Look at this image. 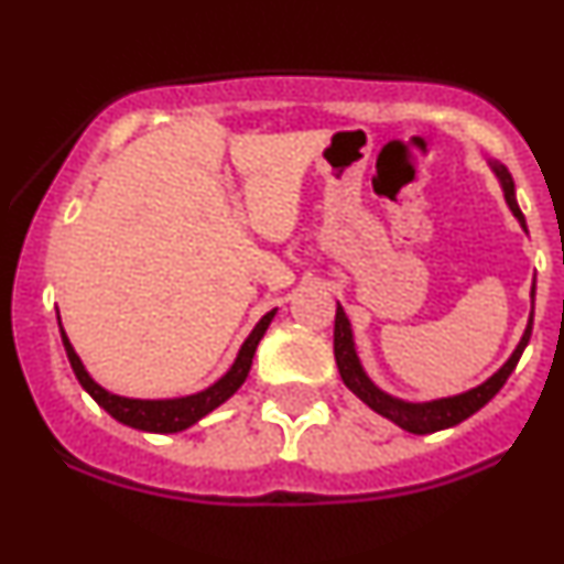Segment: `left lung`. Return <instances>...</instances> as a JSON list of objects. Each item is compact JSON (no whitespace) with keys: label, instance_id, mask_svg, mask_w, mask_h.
<instances>
[{"label":"left lung","instance_id":"1","mask_svg":"<svg viewBox=\"0 0 564 564\" xmlns=\"http://www.w3.org/2000/svg\"><path fill=\"white\" fill-rule=\"evenodd\" d=\"M490 170L498 177V183L503 187V198H507L511 215L520 219V225L525 228V217H522L520 206H517V196H514V180H511L509 170L498 161H490ZM528 230V228H525ZM530 296H535V283ZM530 334H533V313H530L525 334H522L520 345H517L511 358L503 364L498 371L490 377L488 381H482L480 387L475 390L462 392V394H453V398H440V400H430V403H408V400L392 398L384 390H379L368 373L360 366L358 352H355V341H352V328H349V321L341 310V304H336V321H334V358L336 366H339V377L345 384L358 394L364 403L377 411L379 416L390 419L392 424H398L400 430L413 432V435H430V432H440V430H448V426L462 424L464 419H469L471 413H477L480 408L488 403V400L496 398V392L507 384L509 373L514 371L517 364H520L522 352H525Z\"/></svg>","mask_w":564,"mask_h":564}]
</instances>
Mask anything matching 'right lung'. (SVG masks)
Masks as SVG:
<instances>
[{
  "mask_svg": "<svg viewBox=\"0 0 564 564\" xmlns=\"http://www.w3.org/2000/svg\"><path fill=\"white\" fill-rule=\"evenodd\" d=\"M273 318H275V310H270L268 315H262V321L257 323L254 332L249 334V339L243 341L241 349H238L236 364L230 366V371L225 373L223 379H217L215 384L206 387L204 392L187 394V398H172V400L121 398V394L102 390V387L87 373V368H84L79 355H76V349L70 347L63 326H61V339H63V347H66L68 364L74 368L79 384L93 394L97 405L106 408V411L111 413L116 422L134 426V430H142V432H161V435H170V432H183L187 426H193L198 419H204L206 413H212L217 405H223L225 400L238 392V387L243 384L246 377H249V368H251V360H254L257 345H260V339L264 336V332H268L270 321ZM57 323H61V315H57Z\"/></svg>",
  "mask_w": 564,
  "mask_h": 564,
  "instance_id": "obj_1",
  "label": "right lung"
}]
</instances>
